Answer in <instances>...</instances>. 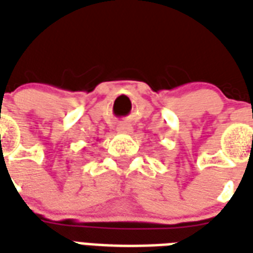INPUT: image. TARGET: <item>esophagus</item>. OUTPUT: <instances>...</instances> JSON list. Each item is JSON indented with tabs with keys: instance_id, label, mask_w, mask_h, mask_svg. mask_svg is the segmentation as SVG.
I'll return each instance as SVG.
<instances>
[{
	"instance_id": "obj_1",
	"label": "esophagus",
	"mask_w": 253,
	"mask_h": 253,
	"mask_svg": "<svg viewBox=\"0 0 253 253\" xmlns=\"http://www.w3.org/2000/svg\"><path fill=\"white\" fill-rule=\"evenodd\" d=\"M132 127L130 126V125H127V123H122V125H119L118 126V131L119 132H125V134H127V132H131Z\"/></svg>"
}]
</instances>
